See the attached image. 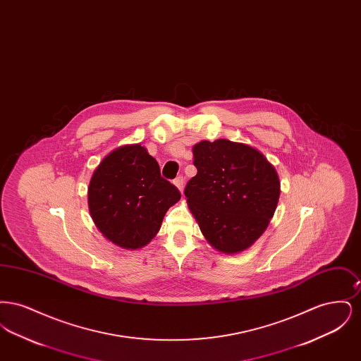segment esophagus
Masks as SVG:
<instances>
[{"instance_id":"34e87169","label":"esophagus","mask_w":361,"mask_h":361,"mask_svg":"<svg viewBox=\"0 0 361 361\" xmlns=\"http://www.w3.org/2000/svg\"><path fill=\"white\" fill-rule=\"evenodd\" d=\"M173 184L177 187V189L183 193V189H184V178L181 177V176H178L177 178H174V181H173Z\"/></svg>"}]
</instances>
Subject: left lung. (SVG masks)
Returning a JSON list of instances; mask_svg holds the SVG:
<instances>
[{
	"label": "left lung",
	"instance_id": "8db88e82",
	"mask_svg": "<svg viewBox=\"0 0 361 361\" xmlns=\"http://www.w3.org/2000/svg\"><path fill=\"white\" fill-rule=\"evenodd\" d=\"M197 174L185 187L189 209L207 242L226 255L252 246L275 214L280 181L257 149L218 139L192 149Z\"/></svg>",
	"mask_w": 361,
	"mask_h": 361
}]
</instances>
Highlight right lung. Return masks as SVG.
I'll list each match as a JSON object with an SVG mask.
<instances>
[{
	"label": "right lung",
	"mask_w": 361,
	"mask_h": 361,
	"mask_svg": "<svg viewBox=\"0 0 361 361\" xmlns=\"http://www.w3.org/2000/svg\"><path fill=\"white\" fill-rule=\"evenodd\" d=\"M180 197L178 189L161 177L158 162L137 143L106 155L87 188L93 222L106 240L128 250L154 238Z\"/></svg>",
	"instance_id": "right-lung-1"
}]
</instances>
